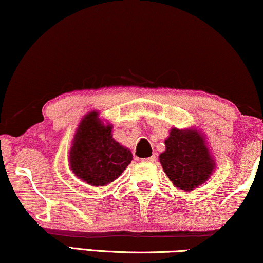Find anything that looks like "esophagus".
Wrapping results in <instances>:
<instances>
[{"label":"esophagus","mask_w":263,"mask_h":263,"mask_svg":"<svg viewBox=\"0 0 263 263\" xmlns=\"http://www.w3.org/2000/svg\"><path fill=\"white\" fill-rule=\"evenodd\" d=\"M156 160H157L156 156H152L149 158H146V159H143V161H146V163H156Z\"/></svg>","instance_id":"esophagus-1"}]
</instances>
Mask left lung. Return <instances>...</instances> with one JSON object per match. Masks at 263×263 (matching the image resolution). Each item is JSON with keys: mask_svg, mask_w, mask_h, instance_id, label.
<instances>
[{"mask_svg": "<svg viewBox=\"0 0 263 263\" xmlns=\"http://www.w3.org/2000/svg\"><path fill=\"white\" fill-rule=\"evenodd\" d=\"M159 156L163 170L177 188L190 192L203 184L214 171L213 157L196 129L172 128Z\"/></svg>", "mask_w": 263, "mask_h": 263, "instance_id": "8db88e82", "label": "left lung"}]
</instances>
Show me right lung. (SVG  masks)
<instances>
[{"instance_id": "1", "label": "right lung", "mask_w": 263, "mask_h": 263, "mask_svg": "<svg viewBox=\"0 0 263 263\" xmlns=\"http://www.w3.org/2000/svg\"><path fill=\"white\" fill-rule=\"evenodd\" d=\"M93 111L79 124L69 151V165L78 178L104 186L120 177L133 160L130 149L115 141L112 125H105Z\"/></svg>"}]
</instances>
